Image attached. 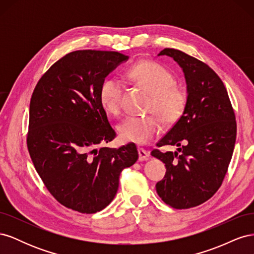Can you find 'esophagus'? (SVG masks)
<instances>
[{
  "instance_id": "obj_1",
  "label": "esophagus",
  "mask_w": 254,
  "mask_h": 254,
  "mask_svg": "<svg viewBox=\"0 0 254 254\" xmlns=\"http://www.w3.org/2000/svg\"><path fill=\"white\" fill-rule=\"evenodd\" d=\"M137 152H139V160L140 161H147L149 159V152L146 151L143 148L137 149Z\"/></svg>"
}]
</instances>
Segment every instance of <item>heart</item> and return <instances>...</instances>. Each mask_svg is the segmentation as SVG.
Listing matches in <instances>:
<instances>
[{
    "label": "heart",
    "instance_id": "obj_1",
    "mask_svg": "<svg viewBox=\"0 0 254 254\" xmlns=\"http://www.w3.org/2000/svg\"><path fill=\"white\" fill-rule=\"evenodd\" d=\"M124 78L149 92L151 101L148 110L157 113L166 124L176 123L187 108V91L177 86L174 74L163 65L153 61H142L129 67L124 74ZM123 91L124 86L119 78L108 77L103 80L98 97L107 112L114 115L121 112ZM156 115L129 117L123 121L119 125L122 139L137 145L148 143L162 128L160 117Z\"/></svg>",
    "mask_w": 254,
    "mask_h": 254
}]
</instances>
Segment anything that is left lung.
Masks as SVG:
<instances>
[{
	"label": "left lung",
	"instance_id": "obj_1",
	"mask_svg": "<svg viewBox=\"0 0 254 254\" xmlns=\"http://www.w3.org/2000/svg\"><path fill=\"white\" fill-rule=\"evenodd\" d=\"M163 55L182 68L188 104L157 144L177 146V150L151 151L166 167L156 189L166 204L190 209L210 199L221 186L236 140L235 114L224 82L209 65L179 50L164 49L158 54Z\"/></svg>",
	"mask_w": 254,
	"mask_h": 254
}]
</instances>
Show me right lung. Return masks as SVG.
Segmentation results:
<instances>
[{
  "instance_id": "right-lung-1",
  "label": "right lung",
  "mask_w": 254,
  "mask_h": 254,
  "mask_svg": "<svg viewBox=\"0 0 254 254\" xmlns=\"http://www.w3.org/2000/svg\"><path fill=\"white\" fill-rule=\"evenodd\" d=\"M128 58L118 52L68 53L33 92L27 148L45 187L68 209L86 214L105 209L117 195L122 171L139 158L133 143L97 148L115 137L99 87Z\"/></svg>"
}]
</instances>
